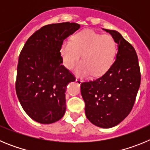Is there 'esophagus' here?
<instances>
[{"instance_id": "esophagus-1", "label": "esophagus", "mask_w": 150, "mask_h": 150, "mask_svg": "<svg viewBox=\"0 0 150 150\" xmlns=\"http://www.w3.org/2000/svg\"><path fill=\"white\" fill-rule=\"evenodd\" d=\"M76 83H83V79H80V78L76 77Z\"/></svg>"}]
</instances>
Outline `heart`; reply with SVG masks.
Wrapping results in <instances>:
<instances>
[{
  "label": "heart",
  "mask_w": 150,
  "mask_h": 150,
  "mask_svg": "<svg viewBox=\"0 0 150 150\" xmlns=\"http://www.w3.org/2000/svg\"><path fill=\"white\" fill-rule=\"evenodd\" d=\"M117 53V43L110 34H101L86 29L76 33L71 41L64 40L60 47V54L64 65L71 70L77 67L79 76H99L105 74L112 65Z\"/></svg>",
  "instance_id": "obj_1"
}]
</instances>
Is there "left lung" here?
I'll return each instance as SVG.
<instances>
[{
  "label": "left lung",
  "mask_w": 150,
  "mask_h": 150,
  "mask_svg": "<svg viewBox=\"0 0 150 150\" xmlns=\"http://www.w3.org/2000/svg\"><path fill=\"white\" fill-rule=\"evenodd\" d=\"M104 30L118 44L116 59L103 76L81 83V95L87 119L97 126L108 128L121 122L132 111L141 77L132 45L116 30Z\"/></svg>",
  "instance_id": "left-lung-1"
}]
</instances>
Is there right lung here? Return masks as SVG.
I'll return each mask as SVG.
<instances>
[{
    "label": "right lung",
    "mask_w": 150,
    "mask_h": 150,
    "mask_svg": "<svg viewBox=\"0 0 150 150\" xmlns=\"http://www.w3.org/2000/svg\"><path fill=\"white\" fill-rule=\"evenodd\" d=\"M79 27L68 22L43 26L28 39L19 54L16 91L23 110L34 121L50 124L64 115L65 90L76 79L62 64L60 47Z\"/></svg>",
    "instance_id": "right-lung-1"
}]
</instances>
